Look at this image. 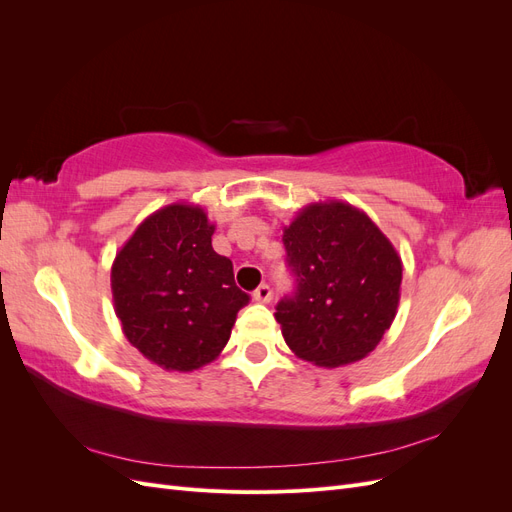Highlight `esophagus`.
I'll use <instances>...</instances> for the list:
<instances>
[{
	"instance_id": "obj_1",
	"label": "esophagus",
	"mask_w": 512,
	"mask_h": 512,
	"mask_svg": "<svg viewBox=\"0 0 512 512\" xmlns=\"http://www.w3.org/2000/svg\"><path fill=\"white\" fill-rule=\"evenodd\" d=\"M271 299H273V290L267 284H260L254 290V301H258V303H271Z\"/></svg>"
}]
</instances>
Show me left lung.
I'll return each instance as SVG.
<instances>
[{"mask_svg": "<svg viewBox=\"0 0 512 512\" xmlns=\"http://www.w3.org/2000/svg\"><path fill=\"white\" fill-rule=\"evenodd\" d=\"M297 292L277 303L288 348L320 367L361 361L391 329L401 258L369 215L342 200L303 207L284 228Z\"/></svg>", "mask_w": 512, "mask_h": 512, "instance_id": "1", "label": "left lung"}]
</instances>
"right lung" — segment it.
<instances>
[{"label":"right lung","mask_w":512,"mask_h":512,"mask_svg":"<svg viewBox=\"0 0 512 512\" xmlns=\"http://www.w3.org/2000/svg\"><path fill=\"white\" fill-rule=\"evenodd\" d=\"M203 207L173 203L151 213L115 256L111 290L123 335L168 371L211 363L250 297L232 262L215 254Z\"/></svg>","instance_id":"right-lung-1"}]
</instances>
